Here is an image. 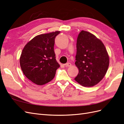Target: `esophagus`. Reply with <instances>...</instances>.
Here are the masks:
<instances>
[{
    "label": "esophagus",
    "instance_id": "obj_1",
    "mask_svg": "<svg viewBox=\"0 0 124 124\" xmlns=\"http://www.w3.org/2000/svg\"><path fill=\"white\" fill-rule=\"evenodd\" d=\"M65 66L66 67H70L71 66V64L70 62H67L66 63V64H65Z\"/></svg>",
    "mask_w": 124,
    "mask_h": 124
}]
</instances>
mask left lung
I'll return each instance as SVG.
<instances>
[{
  "label": "left lung",
  "instance_id": "obj_1",
  "mask_svg": "<svg viewBox=\"0 0 124 124\" xmlns=\"http://www.w3.org/2000/svg\"><path fill=\"white\" fill-rule=\"evenodd\" d=\"M76 59L78 73L74 80L84 87L99 83L109 66V56L102 41L84 31L78 37Z\"/></svg>",
  "mask_w": 124,
  "mask_h": 124
}]
</instances>
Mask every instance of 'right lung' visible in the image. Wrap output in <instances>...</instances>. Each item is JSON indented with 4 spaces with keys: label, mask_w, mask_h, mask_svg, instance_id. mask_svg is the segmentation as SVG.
<instances>
[{
    "label": "right lung",
    "mask_w": 124,
    "mask_h": 124,
    "mask_svg": "<svg viewBox=\"0 0 124 124\" xmlns=\"http://www.w3.org/2000/svg\"><path fill=\"white\" fill-rule=\"evenodd\" d=\"M61 32L56 31L35 37L27 42L20 58L21 69L28 79L38 85L53 79L60 65L54 51L55 38Z\"/></svg>",
    "instance_id": "right-lung-1"
}]
</instances>
